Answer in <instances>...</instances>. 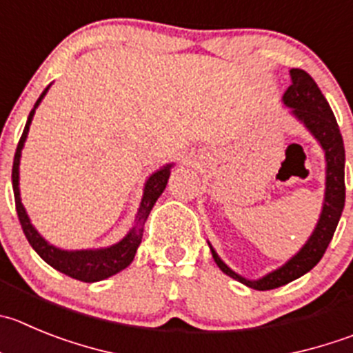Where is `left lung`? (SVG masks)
Wrapping results in <instances>:
<instances>
[{
	"label": "left lung",
	"mask_w": 353,
	"mask_h": 353,
	"mask_svg": "<svg viewBox=\"0 0 353 353\" xmlns=\"http://www.w3.org/2000/svg\"><path fill=\"white\" fill-rule=\"evenodd\" d=\"M291 78L292 85L285 90L284 104L292 108V114L306 125V128L317 137L321 146L324 148L325 161H327L325 199L317 228L312 233L308 242L303 245L301 251L294 258L289 259L282 268L268 273L259 281H247L243 276L236 275L210 247L214 261L226 275L256 291H270V289L281 288L299 279L306 272H310L324 256L345 205V148L340 127L336 123L334 114L314 78L303 69H291Z\"/></svg>",
	"instance_id": "1"
}]
</instances>
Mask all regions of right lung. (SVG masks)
Segmentation results:
<instances>
[{"label":"right lung","mask_w":353,"mask_h":353,"mask_svg":"<svg viewBox=\"0 0 353 353\" xmlns=\"http://www.w3.org/2000/svg\"><path fill=\"white\" fill-rule=\"evenodd\" d=\"M47 90L48 87L43 90V94L39 95V99L36 101L34 108H32L31 113H29L28 123H26L21 141H19L17 144L15 157H13L12 184L13 196H15V209H17L19 221H21L22 232H24L26 239L29 240L32 249L38 252L39 258H41L43 261H47L52 268L59 270V272L71 276V279H77V281L81 282H97L102 281V279H108V276L114 275V273L121 272V270L127 268L132 263V259L136 256L137 247H139L141 240H143L144 223H146L154 202H157L158 196L163 193V190H165L167 186V181H169L170 176V165L163 167V169L154 172L153 176L148 179L146 186H144L143 202H141L139 212H137L136 217V226H134V228L128 232V235L125 236L121 242H118L117 245L108 247V249H99V251H61L57 247L47 243L45 239H41V235L32 228L28 214H26V209L22 207L21 192H19V163H21V151L22 146H24L26 137H28L29 125H31L32 117H34V110L38 108L39 102H41L43 95L47 94Z\"/></svg>","instance_id":"right-lung-1"}]
</instances>
